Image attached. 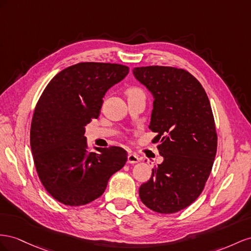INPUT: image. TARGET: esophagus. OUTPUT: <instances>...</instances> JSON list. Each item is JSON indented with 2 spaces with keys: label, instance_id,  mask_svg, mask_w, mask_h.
Returning <instances> with one entry per match:
<instances>
[{
  "label": "esophagus",
  "instance_id": "34e87169",
  "mask_svg": "<svg viewBox=\"0 0 251 251\" xmlns=\"http://www.w3.org/2000/svg\"><path fill=\"white\" fill-rule=\"evenodd\" d=\"M140 162L139 156L134 153H128V163L130 164H134V163H138Z\"/></svg>",
  "mask_w": 251,
  "mask_h": 251
}]
</instances>
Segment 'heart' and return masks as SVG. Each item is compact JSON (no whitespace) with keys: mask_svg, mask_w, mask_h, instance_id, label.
Returning a JSON list of instances; mask_svg holds the SVG:
<instances>
[{"mask_svg":"<svg viewBox=\"0 0 251 251\" xmlns=\"http://www.w3.org/2000/svg\"><path fill=\"white\" fill-rule=\"evenodd\" d=\"M135 92H143L140 88L138 87H130L129 89L127 90V95H131V94H135Z\"/></svg>","mask_w":251,"mask_h":251,"instance_id":"b5f03b06","label":"heart"}]
</instances>
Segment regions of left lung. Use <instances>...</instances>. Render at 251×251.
I'll use <instances>...</instances> for the list:
<instances>
[{"label": "left lung", "instance_id": "obj_1", "mask_svg": "<svg viewBox=\"0 0 251 251\" xmlns=\"http://www.w3.org/2000/svg\"><path fill=\"white\" fill-rule=\"evenodd\" d=\"M133 75L153 95L149 129L164 157L139 196L149 209L175 213L196 201L211 173L218 135L209 99L185 69L135 67Z\"/></svg>", "mask_w": 251, "mask_h": 251}]
</instances>
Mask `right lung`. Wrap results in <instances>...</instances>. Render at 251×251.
Wrapping results in <instances>:
<instances>
[{
	"label": "right lung",
	"mask_w": 251,
	"mask_h": 251,
	"mask_svg": "<svg viewBox=\"0 0 251 251\" xmlns=\"http://www.w3.org/2000/svg\"><path fill=\"white\" fill-rule=\"evenodd\" d=\"M128 73L121 64L77 63L53 76L41 95L31 121V152L40 181L60 203L95 201L125 165V149L110 146L91 152L84 133L99 118L106 91Z\"/></svg>",
	"instance_id": "right-lung-1"
}]
</instances>
